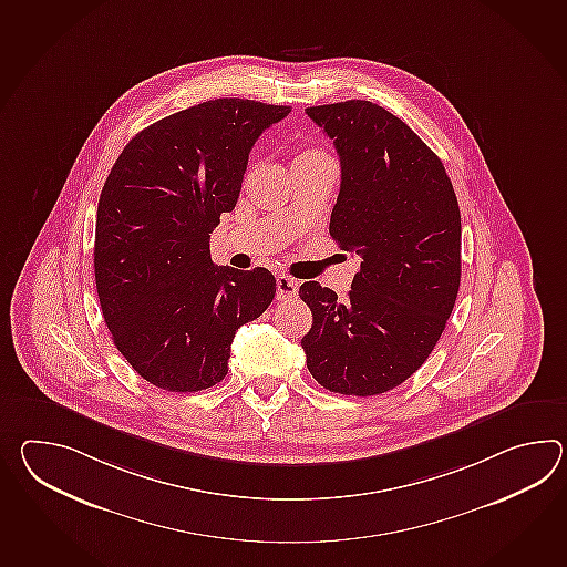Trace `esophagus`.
I'll return each mask as SVG.
<instances>
[{
    "mask_svg": "<svg viewBox=\"0 0 567 567\" xmlns=\"http://www.w3.org/2000/svg\"><path fill=\"white\" fill-rule=\"evenodd\" d=\"M299 295V280L297 278L280 275L277 277V299L278 301H290L297 299Z\"/></svg>",
    "mask_w": 567,
    "mask_h": 567,
    "instance_id": "34e87169",
    "label": "esophagus"
}]
</instances>
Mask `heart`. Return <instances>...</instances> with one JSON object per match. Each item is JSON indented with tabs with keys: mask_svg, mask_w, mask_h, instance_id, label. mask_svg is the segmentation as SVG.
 Segmentation results:
<instances>
[{
	"mask_svg": "<svg viewBox=\"0 0 567 567\" xmlns=\"http://www.w3.org/2000/svg\"><path fill=\"white\" fill-rule=\"evenodd\" d=\"M315 158H328V156H326L323 152L313 151V148H311V151H302L301 154L297 156V161H315Z\"/></svg>",
	"mask_w": 567,
	"mask_h": 567,
	"instance_id": "b5f03b06",
	"label": "heart"
}]
</instances>
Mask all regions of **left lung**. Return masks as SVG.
Here are the masks:
<instances>
[{"label": "left lung", "mask_w": 567, "mask_h": 567, "mask_svg": "<svg viewBox=\"0 0 567 567\" xmlns=\"http://www.w3.org/2000/svg\"><path fill=\"white\" fill-rule=\"evenodd\" d=\"M340 154L329 234L360 256L346 299L317 280L299 297L313 313L307 368L331 392L374 396L403 384L433 352L462 275V217L437 154L372 101L307 107Z\"/></svg>", "instance_id": "obj_1"}]
</instances>
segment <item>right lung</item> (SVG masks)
<instances>
[{
	"label": "right lung",
	"mask_w": 567,
	"mask_h": 567,
	"mask_svg": "<svg viewBox=\"0 0 567 567\" xmlns=\"http://www.w3.org/2000/svg\"><path fill=\"white\" fill-rule=\"evenodd\" d=\"M289 114L203 101L130 140L103 185L93 250L103 319L130 365L163 391L221 382L236 331L275 299L272 272L214 265L209 238L236 207L254 142Z\"/></svg>",
	"instance_id": "right-lung-1"
}]
</instances>
